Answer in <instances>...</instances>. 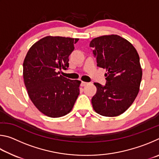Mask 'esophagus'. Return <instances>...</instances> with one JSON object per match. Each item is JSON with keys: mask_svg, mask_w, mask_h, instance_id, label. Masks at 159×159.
Returning <instances> with one entry per match:
<instances>
[{"mask_svg": "<svg viewBox=\"0 0 159 159\" xmlns=\"http://www.w3.org/2000/svg\"><path fill=\"white\" fill-rule=\"evenodd\" d=\"M88 83H87V82H84V81H82L81 82V86H85V85H86L88 84Z\"/></svg>", "mask_w": 159, "mask_h": 159, "instance_id": "obj_1", "label": "esophagus"}]
</instances>
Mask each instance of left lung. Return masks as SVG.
<instances>
[{"instance_id":"8db88e82","label":"left lung","mask_w":159,"mask_h":159,"mask_svg":"<svg viewBox=\"0 0 159 159\" xmlns=\"http://www.w3.org/2000/svg\"><path fill=\"white\" fill-rule=\"evenodd\" d=\"M90 47L97 65L107 71L105 85L94 83L97 93L93 107L104 116H117L131 106L139 93L142 76L139 55L130 42L118 35L95 38Z\"/></svg>"}]
</instances>
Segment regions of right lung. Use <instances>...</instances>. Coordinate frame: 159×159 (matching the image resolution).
Segmentation results:
<instances>
[{"instance_id":"1","label":"right lung","mask_w":159,"mask_h":159,"mask_svg":"<svg viewBox=\"0 0 159 159\" xmlns=\"http://www.w3.org/2000/svg\"><path fill=\"white\" fill-rule=\"evenodd\" d=\"M79 39L46 36L29 50L23 63L24 81L28 95L36 108L52 118L71 111L81 81L60 75L69 67V56Z\"/></svg>"}]
</instances>
